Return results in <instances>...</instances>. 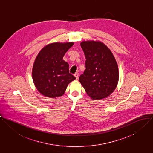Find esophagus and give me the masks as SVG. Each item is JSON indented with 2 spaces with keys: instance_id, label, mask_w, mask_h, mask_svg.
Wrapping results in <instances>:
<instances>
[{
  "instance_id": "1",
  "label": "esophagus",
  "mask_w": 153,
  "mask_h": 153,
  "mask_svg": "<svg viewBox=\"0 0 153 153\" xmlns=\"http://www.w3.org/2000/svg\"><path fill=\"white\" fill-rule=\"evenodd\" d=\"M79 74L78 73H76L74 74V76L76 77V79H79Z\"/></svg>"
}]
</instances>
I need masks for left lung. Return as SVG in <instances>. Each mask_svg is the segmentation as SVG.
Segmentation results:
<instances>
[{
    "label": "left lung",
    "mask_w": 153,
    "mask_h": 153,
    "mask_svg": "<svg viewBox=\"0 0 153 153\" xmlns=\"http://www.w3.org/2000/svg\"><path fill=\"white\" fill-rule=\"evenodd\" d=\"M85 57V69L79 82L87 94L99 100L110 95L119 82V69L111 51L100 42L83 41L80 43Z\"/></svg>",
    "instance_id": "8db88e82"
}]
</instances>
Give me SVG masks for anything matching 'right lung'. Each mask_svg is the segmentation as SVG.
<instances>
[{"label": "right lung", "instance_id": "right-lung-1", "mask_svg": "<svg viewBox=\"0 0 153 153\" xmlns=\"http://www.w3.org/2000/svg\"><path fill=\"white\" fill-rule=\"evenodd\" d=\"M73 42L53 43L39 53L32 69L34 85L43 95L56 98L64 94L68 84L76 77L69 73L68 64L63 56Z\"/></svg>", "mask_w": 153, "mask_h": 153}]
</instances>
